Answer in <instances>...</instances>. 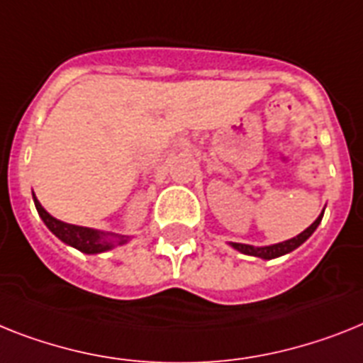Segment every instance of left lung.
<instances>
[{"label": "left lung", "mask_w": 363, "mask_h": 363, "mask_svg": "<svg viewBox=\"0 0 363 363\" xmlns=\"http://www.w3.org/2000/svg\"><path fill=\"white\" fill-rule=\"evenodd\" d=\"M323 213H325V209H323ZM323 213L315 218V223L308 226L306 230L302 233H298L296 238L293 239H287V241L282 242H277V245H271V247H252V245H242V242H232V247L235 250L242 254H248V256H256V257H262V259H272V257H278V256H284V254H289L293 252L295 248H298L302 242L306 241L310 238L311 233L315 232L319 223H321Z\"/></svg>", "instance_id": "obj_1"}]
</instances>
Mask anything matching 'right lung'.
<instances>
[{"instance_id":"add662e5","label":"right lung","mask_w":363,"mask_h":363,"mask_svg":"<svg viewBox=\"0 0 363 363\" xmlns=\"http://www.w3.org/2000/svg\"><path fill=\"white\" fill-rule=\"evenodd\" d=\"M33 200H35V208H37L38 215L44 220L50 232L53 235L61 239L62 242H67L70 247L77 248L81 252L85 254H100L106 252V250H111V248L116 245H124L128 241V235H116V233H106V232H98V230L85 228V226H76V224H67L59 220V218L52 217L48 213L46 209L42 208L40 202L37 200V196L33 194Z\"/></svg>"}]
</instances>
